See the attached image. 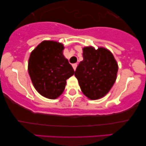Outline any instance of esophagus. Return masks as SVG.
Masks as SVG:
<instances>
[{
  "label": "esophagus",
  "mask_w": 146,
  "mask_h": 146,
  "mask_svg": "<svg viewBox=\"0 0 146 146\" xmlns=\"http://www.w3.org/2000/svg\"><path fill=\"white\" fill-rule=\"evenodd\" d=\"M72 66H73V69H74L75 71V69H76L77 66H78V64H73V65H72Z\"/></svg>",
  "instance_id": "obj_1"
}]
</instances>
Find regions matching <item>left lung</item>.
Instances as JSON below:
<instances>
[{
    "label": "left lung",
    "mask_w": 146,
    "mask_h": 146,
    "mask_svg": "<svg viewBox=\"0 0 146 146\" xmlns=\"http://www.w3.org/2000/svg\"><path fill=\"white\" fill-rule=\"evenodd\" d=\"M83 59L75 72L82 91L90 100L103 98L117 79L116 60L106 48L93 46L83 48Z\"/></svg>",
    "instance_id": "obj_1"
}]
</instances>
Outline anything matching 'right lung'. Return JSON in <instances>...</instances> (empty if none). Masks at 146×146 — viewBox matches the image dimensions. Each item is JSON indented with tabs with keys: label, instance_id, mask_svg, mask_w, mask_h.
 Wrapping results in <instances>:
<instances>
[{
	"label": "right lung",
	"instance_id": "obj_1",
	"mask_svg": "<svg viewBox=\"0 0 146 146\" xmlns=\"http://www.w3.org/2000/svg\"><path fill=\"white\" fill-rule=\"evenodd\" d=\"M63 44L44 40L30 54L28 71L33 86L44 98H58L75 71L63 56Z\"/></svg>",
	"mask_w": 146,
	"mask_h": 146
}]
</instances>
